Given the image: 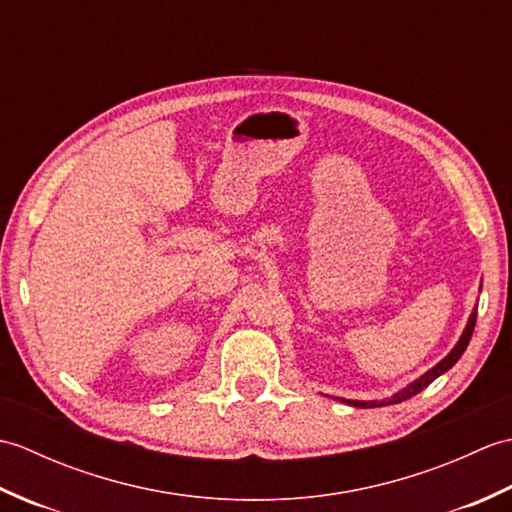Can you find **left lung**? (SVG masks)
<instances>
[{
    "mask_svg": "<svg viewBox=\"0 0 512 512\" xmlns=\"http://www.w3.org/2000/svg\"><path fill=\"white\" fill-rule=\"evenodd\" d=\"M475 319H477V310H473L471 312V317H469V323H466V328H464V332H462V336H460V341L455 343V347L453 350L442 358V361L436 365V367H431L427 374H422L418 380H413L411 385H407L405 389H400L398 394H394L391 398H385V400H343V402H347V405H352V407H363V409H369V407H385V405H396V402H402V400H407V398H411V396H416V394H420V391L424 389V387H429L433 380H436L438 376H442L444 372H449V369L460 361V356L464 354V350H466V345H469V341H471V336H473V330H475Z\"/></svg>",
    "mask_w": 512,
    "mask_h": 512,
    "instance_id": "8db88e82",
    "label": "left lung"
}]
</instances>
